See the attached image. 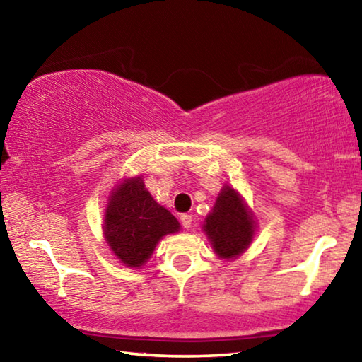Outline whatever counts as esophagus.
Wrapping results in <instances>:
<instances>
[{
	"label": "esophagus",
	"instance_id": "34e87169",
	"mask_svg": "<svg viewBox=\"0 0 362 362\" xmlns=\"http://www.w3.org/2000/svg\"><path fill=\"white\" fill-rule=\"evenodd\" d=\"M180 222L183 225V228H192V223H193V217L189 216V214H182L180 216Z\"/></svg>",
	"mask_w": 362,
	"mask_h": 362
}]
</instances>
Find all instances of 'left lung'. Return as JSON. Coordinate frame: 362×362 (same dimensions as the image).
<instances>
[{
    "label": "left lung",
    "instance_id": "obj_1",
    "mask_svg": "<svg viewBox=\"0 0 362 362\" xmlns=\"http://www.w3.org/2000/svg\"><path fill=\"white\" fill-rule=\"evenodd\" d=\"M203 230L220 259H236L252 243L255 233L254 214L236 189L225 185L206 217Z\"/></svg>",
    "mask_w": 362,
    "mask_h": 362
}]
</instances>
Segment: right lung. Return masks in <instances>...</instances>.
I'll return each instance as SVG.
<instances>
[{"label": "right lung", "instance_id": "obj_1", "mask_svg": "<svg viewBox=\"0 0 362 362\" xmlns=\"http://www.w3.org/2000/svg\"><path fill=\"white\" fill-rule=\"evenodd\" d=\"M179 230L180 223L151 198L142 177L122 180L110 193L103 236L122 265H145L159 240Z\"/></svg>", "mask_w": 362, "mask_h": 362}]
</instances>
